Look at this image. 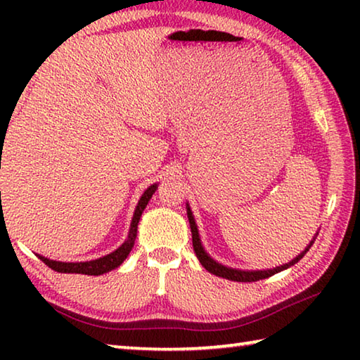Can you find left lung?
<instances>
[{"label":"left lung","mask_w":360,"mask_h":360,"mask_svg":"<svg viewBox=\"0 0 360 360\" xmlns=\"http://www.w3.org/2000/svg\"><path fill=\"white\" fill-rule=\"evenodd\" d=\"M186 210H187L188 224H191L193 251H195V254H197L200 264H202L210 273H212V275L221 276V278H225V279H230V281H236V283L260 281V279L270 278V276H273V275H276V273H279V271L288 270L289 266L295 265L297 262L300 260V259L303 257V255L309 251V248L313 246L316 236H318V231H316V235L313 236V240L309 241V245H308L307 248H304V251H302L300 254L297 255V257H294L290 262H288V264H283V265L275 266V268H266V270H240V268H231V266L219 264L217 260L212 259L211 255L205 251V248H203V245H202V240H200V233H198L197 222H195V217H193V214H192V210H191V206H188V203L186 205Z\"/></svg>","instance_id":"obj_1"}]
</instances>
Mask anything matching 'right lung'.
<instances>
[{"label":"right lung","mask_w":360,"mask_h":360,"mask_svg":"<svg viewBox=\"0 0 360 360\" xmlns=\"http://www.w3.org/2000/svg\"><path fill=\"white\" fill-rule=\"evenodd\" d=\"M157 187H158V184L149 186L144 191V193L141 195V198L138 200V205H136L135 212H133V217H131L129 236H127V240L122 243V245L117 249H115V251L103 255V257H100V259H94V260H87V262L51 260V259H47V257H44V255H39V254H38V257L42 262H44L47 266H51L52 270H56L58 273H79V275L98 276V275H103V273L115 270V268L124 264V260L129 257L131 248L135 246L139 219H141L143 211H144L146 206H148L149 200L152 198V195H154V192L157 191Z\"/></svg>","instance_id":"obj_1"}]
</instances>
